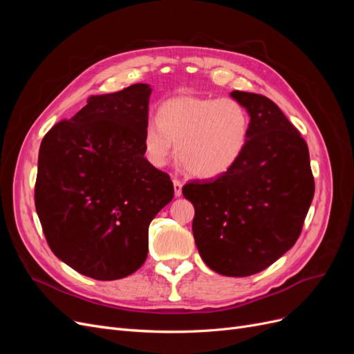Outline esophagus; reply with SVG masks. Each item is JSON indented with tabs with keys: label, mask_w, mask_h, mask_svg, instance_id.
Here are the masks:
<instances>
[{
	"label": "esophagus",
	"mask_w": 354,
	"mask_h": 354,
	"mask_svg": "<svg viewBox=\"0 0 354 354\" xmlns=\"http://www.w3.org/2000/svg\"><path fill=\"white\" fill-rule=\"evenodd\" d=\"M173 183H174V194L176 196L181 195V187H183V183L178 178H173Z\"/></svg>",
	"instance_id": "obj_1"
}]
</instances>
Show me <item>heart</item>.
Returning <instances> with one entry per match:
<instances>
[{"instance_id":"1","label":"heart","mask_w":354,"mask_h":354,"mask_svg":"<svg viewBox=\"0 0 354 354\" xmlns=\"http://www.w3.org/2000/svg\"><path fill=\"white\" fill-rule=\"evenodd\" d=\"M251 115L232 97L178 95L159 108L158 120L145 125L143 147L149 162L164 167L176 155L192 176L214 178L236 165L250 140Z\"/></svg>"}]
</instances>
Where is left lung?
<instances>
[{
  "label": "left lung",
  "mask_w": 354,
  "mask_h": 354,
  "mask_svg": "<svg viewBox=\"0 0 354 354\" xmlns=\"http://www.w3.org/2000/svg\"><path fill=\"white\" fill-rule=\"evenodd\" d=\"M251 115L250 140L232 169L216 180L190 181L183 196L205 264L224 276L259 273L291 250L315 195L308 147L266 95L232 91Z\"/></svg>",
  "instance_id": "obj_1"
}]
</instances>
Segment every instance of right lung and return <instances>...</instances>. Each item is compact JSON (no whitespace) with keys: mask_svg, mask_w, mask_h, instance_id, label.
<instances>
[{"mask_svg":"<svg viewBox=\"0 0 354 354\" xmlns=\"http://www.w3.org/2000/svg\"><path fill=\"white\" fill-rule=\"evenodd\" d=\"M147 84L90 95L39 147L35 208L57 259L97 281L142 267L149 224L174 198L169 176L145 158Z\"/></svg>","mask_w":354,"mask_h":354,"instance_id":"obj_1","label":"right lung"}]
</instances>
